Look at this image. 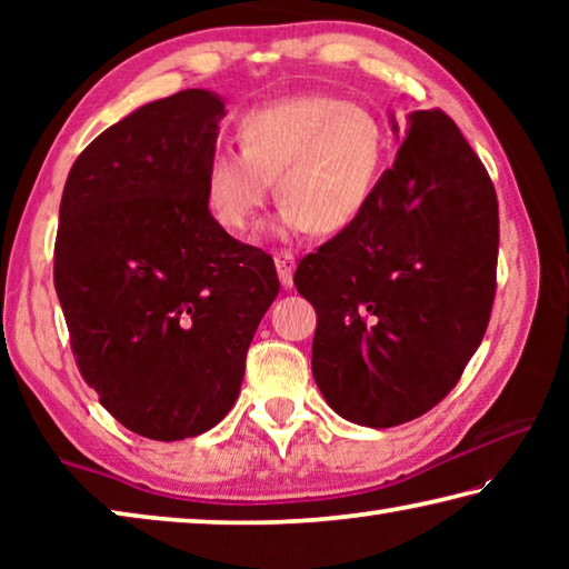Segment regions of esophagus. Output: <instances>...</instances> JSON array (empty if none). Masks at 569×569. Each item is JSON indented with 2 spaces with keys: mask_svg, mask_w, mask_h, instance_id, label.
<instances>
[{
  "mask_svg": "<svg viewBox=\"0 0 569 569\" xmlns=\"http://www.w3.org/2000/svg\"><path fill=\"white\" fill-rule=\"evenodd\" d=\"M273 261H276V271H278V278H281L283 288H291L293 286V271H296V256L291 253V250H276L273 253Z\"/></svg>",
  "mask_w": 569,
  "mask_h": 569,
  "instance_id": "esophagus-1",
  "label": "esophagus"
}]
</instances>
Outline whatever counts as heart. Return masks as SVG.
I'll use <instances>...</instances> for the list:
<instances>
[{
	"label": "heart",
	"mask_w": 569,
	"mask_h": 569,
	"mask_svg": "<svg viewBox=\"0 0 569 569\" xmlns=\"http://www.w3.org/2000/svg\"><path fill=\"white\" fill-rule=\"evenodd\" d=\"M236 140L240 150H216L206 168L208 208L230 233L256 228L271 182L286 230L341 233L371 200L389 148L377 114L331 94L250 110Z\"/></svg>",
	"instance_id": "1"
}]
</instances>
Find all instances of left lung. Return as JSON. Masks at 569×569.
Instances as JSON below:
<instances>
[{
    "label": "left lung",
    "mask_w": 569,
    "mask_h": 569,
    "mask_svg": "<svg viewBox=\"0 0 569 569\" xmlns=\"http://www.w3.org/2000/svg\"><path fill=\"white\" fill-rule=\"evenodd\" d=\"M401 134L363 213L293 276L319 319L311 369L323 399L373 429L421 417L457 387L497 291L487 168L441 110L411 112Z\"/></svg>",
    "instance_id": "obj_1"
}]
</instances>
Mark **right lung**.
<instances>
[{
    "mask_svg": "<svg viewBox=\"0 0 569 569\" xmlns=\"http://www.w3.org/2000/svg\"><path fill=\"white\" fill-rule=\"evenodd\" d=\"M223 102L182 90L98 134L67 176L54 288L88 387L122 427L178 441L233 409L278 296L273 258L210 216Z\"/></svg>",
    "mask_w": 569,
    "mask_h": 569,
    "instance_id": "obj_1",
    "label": "right lung"
}]
</instances>
